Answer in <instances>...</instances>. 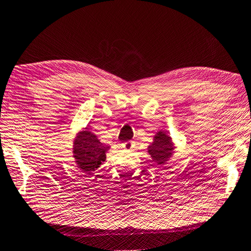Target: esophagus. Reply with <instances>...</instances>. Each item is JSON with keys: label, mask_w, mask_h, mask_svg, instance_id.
Wrapping results in <instances>:
<instances>
[{"label": "esophagus", "mask_w": 251, "mask_h": 251, "mask_svg": "<svg viewBox=\"0 0 251 251\" xmlns=\"http://www.w3.org/2000/svg\"><path fill=\"white\" fill-rule=\"evenodd\" d=\"M122 145H123V148H124L125 150H131V149L133 148V142H132V141H126V142H124Z\"/></svg>", "instance_id": "1"}]
</instances>
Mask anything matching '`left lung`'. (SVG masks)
<instances>
[{
    "instance_id": "obj_1",
    "label": "left lung",
    "mask_w": 251,
    "mask_h": 251,
    "mask_svg": "<svg viewBox=\"0 0 251 251\" xmlns=\"http://www.w3.org/2000/svg\"><path fill=\"white\" fill-rule=\"evenodd\" d=\"M172 142L171 138L166 135L164 131H158L155 136L154 142L149 145V153L157 165H162L164 162L170 158L172 155Z\"/></svg>"
}]
</instances>
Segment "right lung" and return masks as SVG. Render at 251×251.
Returning <instances> with one entry per match:
<instances>
[{
    "instance_id": "obj_1",
    "label": "right lung",
    "mask_w": 251,
    "mask_h": 251,
    "mask_svg": "<svg viewBox=\"0 0 251 251\" xmlns=\"http://www.w3.org/2000/svg\"><path fill=\"white\" fill-rule=\"evenodd\" d=\"M109 150L87 129L81 131L74 142V157L78 167L83 172H92L106 160V152Z\"/></svg>"
}]
</instances>
